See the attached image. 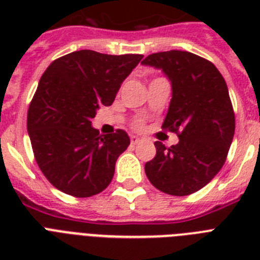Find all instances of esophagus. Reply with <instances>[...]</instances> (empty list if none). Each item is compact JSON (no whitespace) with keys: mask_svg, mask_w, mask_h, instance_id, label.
Segmentation results:
<instances>
[{"mask_svg":"<svg viewBox=\"0 0 260 260\" xmlns=\"http://www.w3.org/2000/svg\"><path fill=\"white\" fill-rule=\"evenodd\" d=\"M131 143H132L134 146H136V144H139V143H142V140H140L138 136H131Z\"/></svg>","mask_w":260,"mask_h":260,"instance_id":"esophagus-1","label":"esophagus"}]
</instances>
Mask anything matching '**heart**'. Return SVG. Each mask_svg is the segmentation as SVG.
<instances>
[{"label": "heart", "instance_id": "heart-1", "mask_svg": "<svg viewBox=\"0 0 260 260\" xmlns=\"http://www.w3.org/2000/svg\"><path fill=\"white\" fill-rule=\"evenodd\" d=\"M143 126H144V122H143V120H138V121L134 122L135 129H142Z\"/></svg>", "mask_w": 260, "mask_h": 260}]
</instances>
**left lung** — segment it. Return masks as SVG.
<instances>
[{
  "label": "left lung",
  "mask_w": 260,
  "mask_h": 260,
  "mask_svg": "<svg viewBox=\"0 0 260 260\" xmlns=\"http://www.w3.org/2000/svg\"><path fill=\"white\" fill-rule=\"evenodd\" d=\"M143 64L158 67L171 81L173 98L163 129L179 142L165 147L146 163L147 178L171 196H189L208 185L221 170L235 134V112L225 79L208 59L187 51L148 55Z\"/></svg>",
  "instance_id": "8db88e82"
}]
</instances>
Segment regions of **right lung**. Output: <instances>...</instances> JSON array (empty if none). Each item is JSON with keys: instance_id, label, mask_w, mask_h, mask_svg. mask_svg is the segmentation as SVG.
I'll use <instances>...</instances> for the list:
<instances>
[{"instance_id": "add662e5", "label": "right lung", "mask_w": 260, "mask_h": 260, "mask_svg": "<svg viewBox=\"0 0 260 260\" xmlns=\"http://www.w3.org/2000/svg\"><path fill=\"white\" fill-rule=\"evenodd\" d=\"M142 58L81 50L47 67L29 104L26 128L39 169L54 187L85 198L109 186L129 138L122 129L100 135L91 118L102 105L113 104Z\"/></svg>"}]
</instances>
